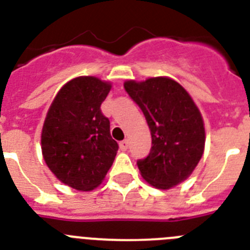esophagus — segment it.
<instances>
[{"label": "esophagus", "mask_w": 250, "mask_h": 250, "mask_svg": "<svg viewBox=\"0 0 250 250\" xmlns=\"http://www.w3.org/2000/svg\"><path fill=\"white\" fill-rule=\"evenodd\" d=\"M119 146H120V149L123 150V151H125V150H127V147H129V141L127 140H123L119 143Z\"/></svg>", "instance_id": "1"}]
</instances>
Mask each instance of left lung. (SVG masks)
Segmentation results:
<instances>
[{"mask_svg":"<svg viewBox=\"0 0 250 250\" xmlns=\"http://www.w3.org/2000/svg\"><path fill=\"white\" fill-rule=\"evenodd\" d=\"M125 91L144 114L151 149L138 160L141 176L158 189H170L193 173L204 152L205 130L199 109L180 83L169 77L126 81Z\"/></svg>","mask_w":250,"mask_h":250,"instance_id":"8db88e82","label":"left lung"}]
</instances>
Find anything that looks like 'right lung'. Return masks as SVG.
Wrapping results in <instances>:
<instances>
[{"label":"right lung","instance_id":"obj_1","mask_svg":"<svg viewBox=\"0 0 250 250\" xmlns=\"http://www.w3.org/2000/svg\"><path fill=\"white\" fill-rule=\"evenodd\" d=\"M110 89L94 76L76 77L61 87L46 115L43 159L59 180L76 190L99 187L119 149L100 109Z\"/></svg>","mask_w":250,"mask_h":250}]
</instances>
